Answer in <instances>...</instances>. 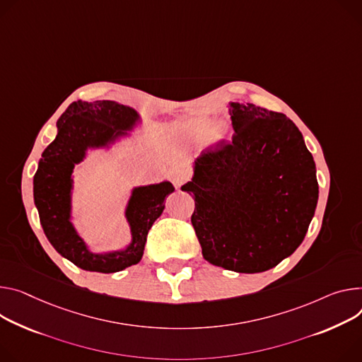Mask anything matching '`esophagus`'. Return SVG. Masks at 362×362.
Here are the masks:
<instances>
[{
	"mask_svg": "<svg viewBox=\"0 0 362 362\" xmlns=\"http://www.w3.org/2000/svg\"><path fill=\"white\" fill-rule=\"evenodd\" d=\"M172 180H173L176 187H180L183 183H186L189 180V176L182 169H176V170L172 172Z\"/></svg>",
	"mask_w": 362,
	"mask_h": 362,
	"instance_id": "obj_1",
	"label": "esophagus"
}]
</instances>
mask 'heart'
Segmentation results:
<instances>
[{"instance_id": "1", "label": "heart", "mask_w": 362, "mask_h": 362, "mask_svg": "<svg viewBox=\"0 0 362 362\" xmlns=\"http://www.w3.org/2000/svg\"><path fill=\"white\" fill-rule=\"evenodd\" d=\"M226 136H228L226 129H225V128H221V129H218V131H216V134H215V140H219V139H225Z\"/></svg>"}]
</instances>
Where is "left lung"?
<instances>
[{
    "label": "left lung",
    "mask_w": 362,
    "mask_h": 362,
    "mask_svg": "<svg viewBox=\"0 0 362 362\" xmlns=\"http://www.w3.org/2000/svg\"><path fill=\"white\" fill-rule=\"evenodd\" d=\"M234 133L194 161L192 225L211 264L237 273L276 267L298 248L315 215L316 168L284 114L231 105Z\"/></svg>",
    "instance_id": "8db88e82"
}]
</instances>
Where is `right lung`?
I'll use <instances>...</instances> for the list:
<instances>
[{
  "label": "right lung",
  "mask_w": 362,
  "mask_h": 362,
  "mask_svg": "<svg viewBox=\"0 0 362 362\" xmlns=\"http://www.w3.org/2000/svg\"><path fill=\"white\" fill-rule=\"evenodd\" d=\"M136 111L112 101H75L57 119V136L42 154L35 175V204L43 231L54 250L86 272L115 273L137 264L147 235L164 209V199L175 187L169 182L139 187L127 209L133 244L125 251L95 255L88 251L69 221L72 170L86 147L104 146L128 128Z\"/></svg>",
  "instance_id": "right-lung-1"
}]
</instances>
